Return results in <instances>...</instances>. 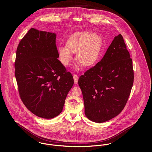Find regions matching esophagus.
Masks as SVG:
<instances>
[{"mask_svg":"<svg viewBox=\"0 0 152 152\" xmlns=\"http://www.w3.org/2000/svg\"><path fill=\"white\" fill-rule=\"evenodd\" d=\"M73 78H74V83L77 84V83H78V77L77 75H76V74H74V75H73Z\"/></svg>","mask_w":152,"mask_h":152,"instance_id":"esophagus-1","label":"esophagus"}]
</instances>
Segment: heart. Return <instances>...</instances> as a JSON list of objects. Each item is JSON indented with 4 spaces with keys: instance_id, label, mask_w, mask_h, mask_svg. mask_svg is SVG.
<instances>
[{
    "instance_id": "heart-1",
    "label": "heart",
    "mask_w": 152,
    "mask_h": 152,
    "mask_svg": "<svg viewBox=\"0 0 152 152\" xmlns=\"http://www.w3.org/2000/svg\"><path fill=\"white\" fill-rule=\"evenodd\" d=\"M66 46L60 47L58 54L61 63L69 65L76 53V60L86 67L94 65L98 60L102 47V37L98 34L84 31L72 35Z\"/></svg>"
}]
</instances>
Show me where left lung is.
Listing matches in <instances>:
<instances>
[{"label": "left lung", "instance_id": "obj_1", "mask_svg": "<svg viewBox=\"0 0 152 152\" xmlns=\"http://www.w3.org/2000/svg\"><path fill=\"white\" fill-rule=\"evenodd\" d=\"M133 80L132 60L119 34L102 60L79 78L87 118L102 123L119 115L127 103Z\"/></svg>", "mask_w": 152, "mask_h": 152}]
</instances>
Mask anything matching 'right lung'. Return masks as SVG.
Instances as JSON below:
<instances>
[{"mask_svg":"<svg viewBox=\"0 0 152 152\" xmlns=\"http://www.w3.org/2000/svg\"><path fill=\"white\" fill-rule=\"evenodd\" d=\"M55 33L31 28L16 50L15 77L20 98L35 115L58 116L74 84L72 74L58 60Z\"/></svg>","mask_w":152,"mask_h":152,"instance_id":"obj_1","label":"right lung"}]
</instances>
